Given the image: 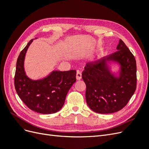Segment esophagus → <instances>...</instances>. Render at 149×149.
Masks as SVG:
<instances>
[{
	"label": "esophagus",
	"instance_id": "34e87169",
	"mask_svg": "<svg viewBox=\"0 0 149 149\" xmlns=\"http://www.w3.org/2000/svg\"><path fill=\"white\" fill-rule=\"evenodd\" d=\"M76 79H78V80H79V79H81V78H82V74H81V73L80 71H77V73H76Z\"/></svg>",
	"mask_w": 149,
	"mask_h": 149
}]
</instances>
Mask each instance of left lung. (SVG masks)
<instances>
[{
  "mask_svg": "<svg viewBox=\"0 0 149 149\" xmlns=\"http://www.w3.org/2000/svg\"><path fill=\"white\" fill-rule=\"evenodd\" d=\"M117 49L106 56L105 60L88 63L82 73L86 86V100L90 109L97 113L110 114L120 111L127 105L136 89L135 57L120 39ZM107 61L120 65L118 78L110 71Z\"/></svg>",
  "mask_w": 149,
  "mask_h": 149,
  "instance_id": "1",
  "label": "left lung"
}]
</instances>
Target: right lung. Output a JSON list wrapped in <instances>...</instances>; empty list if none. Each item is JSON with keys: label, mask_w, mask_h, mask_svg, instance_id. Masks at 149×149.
Masks as SVG:
<instances>
[{"label": "right lung", "mask_w": 149, "mask_h": 149, "mask_svg": "<svg viewBox=\"0 0 149 149\" xmlns=\"http://www.w3.org/2000/svg\"><path fill=\"white\" fill-rule=\"evenodd\" d=\"M33 40L18 57L14 78L16 92L31 110L40 114L55 113L63 106L67 93L76 81V71H53L43 79L33 81L29 78L24 63L25 53Z\"/></svg>", "instance_id": "right-lung-1"}]
</instances>
